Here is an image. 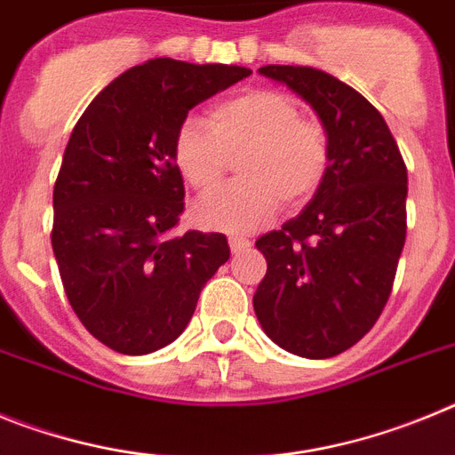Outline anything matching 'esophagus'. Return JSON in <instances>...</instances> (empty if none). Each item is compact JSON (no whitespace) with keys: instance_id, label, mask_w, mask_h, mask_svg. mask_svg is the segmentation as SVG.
<instances>
[{"instance_id":"1","label":"esophagus","mask_w":455,"mask_h":455,"mask_svg":"<svg viewBox=\"0 0 455 455\" xmlns=\"http://www.w3.org/2000/svg\"><path fill=\"white\" fill-rule=\"evenodd\" d=\"M228 241H230V251L232 252H241V251H246V248H251V241H248L246 236L232 235Z\"/></svg>"}]
</instances>
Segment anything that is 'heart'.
Wrapping results in <instances>:
<instances>
[{"mask_svg":"<svg viewBox=\"0 0 455 455\" xmlns=\"http://www.w3.org/2000/svg\"><path fill=\"white\" fill-rule=\"evenodd\" d=\"M207 128L187 120L172 143L180 175L200 196L223 187L230 164L239 162L241 184L193 209L203 228L251 232L267 223L280 203L299 207L323 184L331 166V139L321 120L300 116L299 102L283 91L252 88L209 111Z\"/></svg>","mask_w":455,"mask_h":455,"instance_id":"obj_1","label":"heart"}]
</instances>
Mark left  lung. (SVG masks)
<instances>
[{"instance_id": "left-lung-1", "label": "left lung", "mask_w": 455, "mask_h": 455, "mask_svg": "<svg viewBox=\"0 0 455 455\" xmlns=\"http://www.w3.org/2000/svg\"><path fill=\"white\" fill-rule=\"evenodd\" d=\"M259 75L315 108L331 166L296 219L255 241L267 275L252 307L277 347L323 360L363 339L392 293L408 171L383 116L355 88L307 66H264Z\"/></svg>"}]
</instances>
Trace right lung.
<instances>
[{
  "label": "right lung",
  "instance_id": "add662e5",
  "mask_svg": "<svg viewBox=\"0 0 455 455\" xmlns=\"http://www.w3.org/2000/svg\"><path fill=\"white\" fill-rule=\"evenodd\" d=\"M248 75L152 59L116 77L75 124L54 184L52 248L75 315L104 347L146 355L178 339L228 262L220 232L172 236L184 212L172 143L196 104Z\"/></svg>",
  "mask_w": 455,
  "mask_h": 455
}]
</instances>
